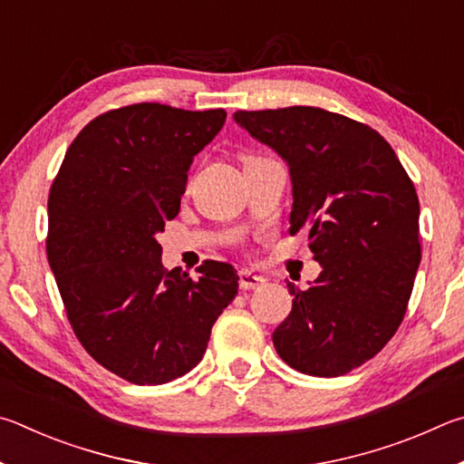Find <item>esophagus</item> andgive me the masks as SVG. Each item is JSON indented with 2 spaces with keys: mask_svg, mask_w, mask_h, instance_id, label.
I'll list each match as a JSON object with an SVG mask.
<instances>
[{
  "mask_svg": "<svg viewBox=\"0 0 464 464\" xmlns=\"http://www.w3.org/2000/svg\"><path fill=\"white\" fill-rule=\"evenodd\" d=\"M238 283H240V289H255V287H263L266 279L263 275H258L250 269H242L238 273Z\"/></svg>",
  "mask_w": 464,
  "mask_h": 464,
  "instance_id": "34e87169",
  "label": "esophagus"
}]
</instances>
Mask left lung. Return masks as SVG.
Segmentation results:
<instances>
[{
	"mask_svg": "<svg viewBox=\"0 0 464 464\" xmlns=\"http://www.w3.org/2000/svg\"><path fill=\"white\" fill-rule=\"evenodd\" d=\"M234 121L285 160L291 234L307 227L322 273L273 332L289 367L340 377L383 348L403 320L420 266V201L375 130L307 105L237 111Z\"/></svg>",
	"mask_w": 464,
	"mask_h": 464,
	"instance_id": "left-lung-1",
	"label": "left lung"
}]
</instances>
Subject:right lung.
Listing matches in <instances>:
<instances>
[{"label": "right lung", "mask_w": 464, "mask_h": 464, "mask_svg": "<svg viewBox=\"0 0 464 464\" xmlns=\"http://www.w3.org/2000/svg\"><path fill=\"white\" fill-rule=\"evenodd\" d=\"M224 121V110H111L81 130L53 183L46 253L64 310L85 351L130 383L189 372L238 294L232 265L206 261L198 279L167 271L157 240Z\"/></svg>", "instance_id": "add662e5"}]
</instances>
